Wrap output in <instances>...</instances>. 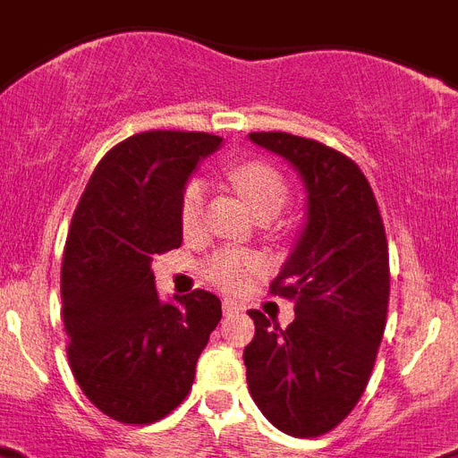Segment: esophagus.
<instances>
[{
  "mask_svg": "<svg viewBox=\"0 0 458 458\" xmlns=\"http://www.w3.org/2000/svg\"><path fill=\"white\" fill-rule=\"evenodd\" d=\"M222 309H225V313L243 311V306L238 304V301H233V300H225V301H222Z\"/></svg>",
  "mask_w": 458,
  "mask_h": 458,
  "instance_id": "esophagus-1",
  "label": "esophagus"
}]
</instances>
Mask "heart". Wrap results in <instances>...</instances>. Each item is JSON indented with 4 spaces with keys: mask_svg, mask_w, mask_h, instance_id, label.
Returning a JSON list of instances; mask_svg holds the SVG:
<instances>
[{
    "mask_svg": "<svg viewBox=\"0 0 458 458\" xmlns=\"http://www.w3.org/2000/svg\"><path fill=\"white\" fill-rule=\"evenodd\" d=\"M229 182L243 196L257 217H274L290 196L288 177L281 170L264 161H245L229 170ZM180 225L187 236H196L206 225V182L201 177H191L180 194ZM264 269L262 255L241 248H222L210 255L203 264L208 281L222 290H241L252 276Z\"/></svg>",
    "mask_w": 458,
    "mask_h": 458,
    "instance_id": "b5f03b06",
    "label": "heart"
}]
</instances>
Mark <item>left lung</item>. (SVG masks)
<instances>
[{"label":"left lung","mask_w":458,"mask_h":458,"mask_svg":"<svg viewBox=\"0 0 458 458\" xmlns=\"http://www.w3.org/2000/svg\"><path fill=\"white\" fill-rule=\"evenodd\" d=\"M250 140L300 170L309 222L269 288L294 301L293 323L248 311V388L276 428L316 437L337 428L368 388L391 293L386 232L368 177L346 154L281 131Z\"/></svg>","instance_id":"obj_1"}]
</instances>
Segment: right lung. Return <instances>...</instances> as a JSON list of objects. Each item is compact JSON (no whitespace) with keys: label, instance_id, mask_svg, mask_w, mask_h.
<instances>
[{"label":"right lung","instance_id":"1","mask_svg":"<svg viewBox=\"0 0 458 458\" xmlns=\"http://www.w3.org/2000/svg\"><path fill=\"white\" fill-rule=\"evenodd\" d=\"M222 138L145 131L96 165L67 233L60 294L67 358L86 398L119 424L168 417L189 395L196 360L222 318L208 290L158 301L154 255L182 245L180 194Z\"/></svg>","mask_w":458,"mask_h":458}]
</instances>
